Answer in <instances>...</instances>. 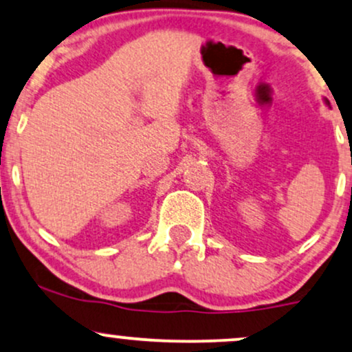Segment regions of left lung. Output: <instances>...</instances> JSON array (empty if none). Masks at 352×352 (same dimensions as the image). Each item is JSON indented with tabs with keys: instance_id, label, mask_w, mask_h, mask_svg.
Listing matches in <instances>:
<instances>
[{
	"instance_id": "1",
	"label": "left lung",
	"mask_w": 352,
	"mask_h": 352,
	"mask_svg": "<svg viewBox=\"0 0 352 352\" xmlns=\"http://www.w3.org/2000/svg\"><path fill=\"white\" fill-rule=\"evenodd\" d=\"M324 104H326V106H328V107H331V104H329V100H328V99H326V98H324Z\"/></svg>"
}]
</instances>
